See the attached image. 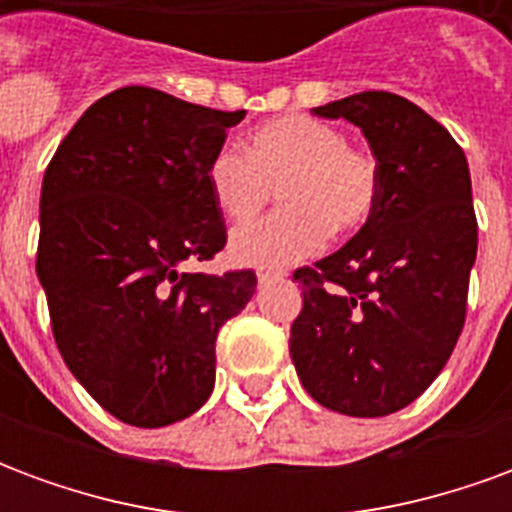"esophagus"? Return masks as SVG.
Returning a JSON list of instances; mask_svg holds the SVG:
<instances>
[{
  "label": "esophagus",
  "mask_w": 512,
  "mask_h": 512,
  "mask_svg": "<svg viewBox=\"0 0 512 512\" xmlns=\"http://www.w3.org/2000/svg\"><path fill=\"white\" fill-rule=\"evenodd\" d=\"M282 277H285V271H260V274H257V285L266 288V285H271V282H277V279Z\"/></svg>",
  "instance_id": "34e87169"
}]
</instances>
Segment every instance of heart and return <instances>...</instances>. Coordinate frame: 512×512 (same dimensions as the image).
I'll list each match as a JSON object with an SVG mask.
<instances>
[{"instance_id":"obj_1","label":"heart","mask_w":512,"mask_h":512,"mask_svg":"<svg viewBox=\"0 0 512 512\" xmlns=\"http://www.w3.org/2000/svg\"><path fill=\"white\" fill-rule=\"evenodd\" d=\"M216 208L246 222L277 189L274 216L238 227L230 255L241 266H290L318 252L329 233H354L373 216L378 167L343 131L310 115H285L257 126L244 150L222 145L205 169Z\"/></svg>"}]
</instances>
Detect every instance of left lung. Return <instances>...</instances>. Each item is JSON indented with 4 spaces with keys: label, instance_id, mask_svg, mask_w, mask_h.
I'll list each match as a JSON object with an SVG mask.
<instances>
[{
    "label": "left lung",
    "instance_id": "left-lung-1",
    "mask_svg": "<svg viewBox=\"0 0 512 512\" xmlns=\"http://www.w3.org/2000/svg\"><path fill=\"white\" fill-rule=\"evenodd\" d=\"M312 112L362 128L381 189L343 249L293 274L304 307L290 356L321 406L386 417L433 384L461 337L477 257L469 164L447 128L395 93Z\"/></svg>",
    "mask_w": 512,
    "mask_h": 512
}]
</instances>
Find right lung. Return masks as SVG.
<instances>
[{
	"label": "right lung",
	"mask_w": 512,
	"mask_h": 512,
	"mask_svg": "<svg viewBox=\"0 0 512 512\" xmlns=\"http://www.w3.org/2000/svg\"><path fill=\"white\" fill-rule=\"evenodd\" d=\"M244 115L120 87L79 117L43 175L35 268L51 332L76 381L136 428L211 397L216 334L257 288L255 271H180L227 241L205 169Z\"/></svg>",
	"instance_id": "obj_1"
}]
</instances>
